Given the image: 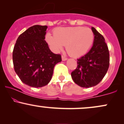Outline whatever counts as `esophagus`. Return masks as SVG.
<instances>
[{
	"label": "esophagus",
	"mask_w": 124,
	"mask_h": 124,
	"mask_svg": "<svg viewBox=\"0 0 124 124\" xmlns=\"http://www.w3.org/2000/svg\"><path fill=\"white\" fill-rule=\"evenodd\" d=\"M62 61H66L67 59H68V58L62 55Z\"/></svg>",
	"instance_id": "obj_1"
}]
</instances>
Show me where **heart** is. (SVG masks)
<instances>
[{
    "label": "heart",
    "instance_id": "heart-1",
    "mask_svg": "<svg viewBox=\"0 0 124 124\" xmlns=\"http://www.w3.org/2000/svg\"><path fill=\"white\" fill-rule=\"evenodd\" d=\"M46 40L55 52L62 50L65 45L68 54L76 58L85 55L91 47L94 33L90 28L83 27H60L54 31V37L47 34Z\"/></svg>",
    "mask_w": 124,
    "mask_h": 124
}]
</instances>
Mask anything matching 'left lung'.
Masks as SVG:
<instances>
[{
	"mask_svg": "<svg viewBox=\"0 0 124 124\" xmlns=\"http://www.w3.org/2000/svg\"><path fill=\"white\" fill-rule=\"evenodd\" d=\"M94 40L87 54L78 59V66L71 73L75 83L82 87H91L98 85L108 69L109 54L104 37L92 27Z\"/></svg>",
	"mask_w": 124,
	"mask_h": 124,
	"instance_id": "1",
	"label": "left lung"
}]
</instances>
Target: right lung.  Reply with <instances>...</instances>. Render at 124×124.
Here are the masks:
<instances>
[{"label":"right lung","mask_w":124,"mask_h":124,"mask_svg":"<svg viewBox=\"0 0 124 124\" xmlns=\"http://www.w3.org/2000/svg\"><path fill=\"white\" fill-rule=\"evenodd\" d=\"M46 25H35L18 37L13 51L16 73L21 82L32 87H41L50 82L54 68L62 61L60 54L49 49L45 40Z\"/></svg>","instance_id":"obj_1"}]
</instances>
